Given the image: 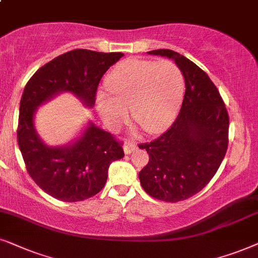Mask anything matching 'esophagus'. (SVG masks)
<instances>
[{"label":"esophagus","instance_id":"34e87169","mask_svg":"<svg viewBox=\"0 0 258 258\" xmlns=\"http://www.w3.org/2000/svg\"><path fill=\"white\" fill-rule=\"evenodd\" d=\"M135 150H137V145L135 143L123 144V152H125V154H131Z\"/></svg>","mask_w":258,"mask_h":258}]
</instances>
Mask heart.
Here are the masks:
<instances>
[{
  "label": "heart",
  "mask_w": 258,
  "mask_h": 258,
  "mask_svg": "<svg viewBox=\"0 0 258 258\" xmlns=\"http://www.w3.org/2000/svg\"><path fill=\"white\" fill-rule=\"evenodd\" d=\"M109 93L97 94V109L106 126L118 131L133 118L146 132L158 135L171 126L184 97V75L171 61L137 59L116 64L106 81Z\"/></svg>",
  "instance_id": "1"
}]
</instances>
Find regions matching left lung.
Returning <instances> with one entry per match:
<instances>
[{"label":"left lung","instance_id":"left-lung-1","mask_svg":"<svg viewBox=\"0 0 258 258\" xmlns=\"http://www.w3.org/2000/svg\"><path fill=\"white\" fill-rule=\"evenodd\" d=\"M184 75L185 94L172 126L151 143L142 144L150 156L139 172L146 194L164 202L184 201L212 179L228 149L229 115L218 89L197 64L177 51L156 49Z\"/></svg>","mask_w":258,"mask_h":258}]
</instances>
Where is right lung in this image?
<instances>
[{"mask_svg": "<svg viewBox=\"0 0 258 258\" xmlns=\"http://www.w3.org/2000/svg\"><path fill=\"white\" fill-rule=\"evenodd\" d=\"M122 56L74 49L49 61L27 82L20 101L17 143L29 176L51 197L72 203L95 196L106 184L109 165L121 159L123 151L111 133L91 120L66 145H48L36 131L37 108L64 92L92 108L102 75Z\"/></svg>", "mask_w": 258, "mask_h": 258, "instance_id": "1", "label": "right lung"}]
</instances>
